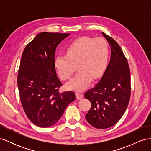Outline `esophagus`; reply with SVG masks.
<instances>
[{"label": "esophagus", "mask_w": 151, "mask_h": 151, "mask_svg": "<svg viewBox=\"0 0 151 151\" xmlns=\"http://www.w3.org/2000/svg\"><path fill=\"white\" fill-rule=\"evenodd\" d=\"M76 97L78 99H80L83 98V94L80 93H76Z\"/></svg>", "instance_id": "obj_1"}]
</instances>
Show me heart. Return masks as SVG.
I'll use <instances>...</instances> for the list:
<instances>
[{
  "mask_svg": "<svg viewBox=\"0 0 151 151\" xmlns=\"http://www.w3.org/2000/svg\"><path fill=\"white\" fill-rule=\"evenodd\" d=\"M108 47L102 38L81 37L74 40L67 48L66 55H58L55 59V67L63 80L68 79L77 64L79 71L66 84L67 88L82 91L88 87L91 79L100 77L106 67Z\"/></svg>",
  "mask_w": 151,
  "mask_h": 151,
  "instance_id": "1",
  "label": "heart"
}]
</instances>
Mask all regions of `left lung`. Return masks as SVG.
Here are the masks:
<instances>
[{
    "mask_svg": "<svg viewBox=\"0 0 151 151\" xmlns=\"http://www.w3.org/2000/svg\"><path fill=\"white\" fill-rule=\"evenodd\" d=\"M111 47V58L99 83L84 94L91 107L86 115L91 125L108 129L120 120L130 98V72L127 58L116 41L103 32Z\"/></svg>",
    "mask_w": 151,
    "mask_h": 151,
    "instance_id": "1",
    "label": "left lung"
}]
</instances>
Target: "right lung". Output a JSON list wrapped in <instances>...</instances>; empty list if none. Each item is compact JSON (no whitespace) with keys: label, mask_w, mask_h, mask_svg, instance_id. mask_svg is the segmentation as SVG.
Returning a JSON list of instances; mask_svg holds the SVG:
<instances>
[{"label":"right lung","mask_w":151,"mask_h":151,"mask_svg":"<svg viewBox=\"0 0 151 151\" xmlns=\"http://www.w3.org/2000/svg\"><path fill=\"white\" fill-rule=\"evenodd\" d=\"M69 35L42 32L22 54L17 76L20 99L26 116L40 127L54 125L76 98L73 91L59 93L62 84L55 67L56 48Z\"/></svg>","instance_id":"1"}]
</instances>
